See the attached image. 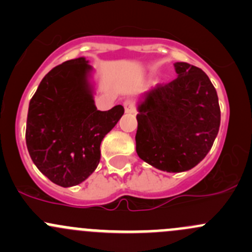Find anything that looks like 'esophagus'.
Masks as SVG:
<instances>
[{
	"mask_svg": "<svg viewBox=\"0 0 252 252\" xmlns=\"http://www.w3.org/2000/svg\"><path fill=\"white\" fill-rule=\"evenodd\" d=\"M123 106H124V111H126V113H134V112L136 111L135 110V103H134L131 100L124 101Z\"/></svg>",
	"mask_w": 252,
	"mask_h": 252,
	"instance_id": "obj_1",
	"label": "esophagus"
}]
</instances>
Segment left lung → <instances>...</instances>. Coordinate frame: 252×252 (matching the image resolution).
Segmentation results:
<instances>
[{
  "label": "left lung",
  "mask_w": 252,
  "mask_h": 252,
  "mask_svg": "<svg viewBox=\"0 0 252 252\" xmlns=\"http://www.w3.org/2000/svg\"><path fill=\"white\" fill-rule=\"evenodd\" d=\"M178 78L147 91L138 106L136 152L164 172L189 171L205 158L220 124L217 91L207 74L174 63Z\"/></svg>",
  "instance_id": "1"
}]
</instances>
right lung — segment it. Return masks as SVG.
<instances>
[{
	"instance_id": "add662e5",
	"label": "right lung",
	"mask_w": 252,
	"mask_h": 252,
	"mask_svg": "<svg viewBox=\"0 0 252 252\" xmlns=\"http://www.w3.org/2000/svg\"><path fill=\"white\" fill-rule=\"evenodd\" d=\"M84 57L45 75L29 103L25 140L42 174L60 187L80 184L100 162V145L123 116V106L98 111Z\"/></svg>"
}]
</instances>
